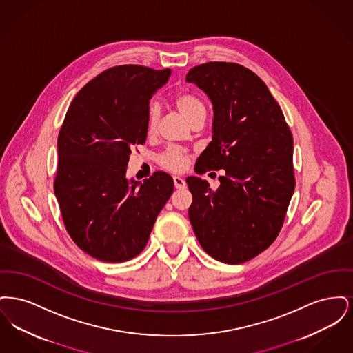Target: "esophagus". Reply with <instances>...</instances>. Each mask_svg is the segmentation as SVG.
Returning <instances> with one entry per match:
<instances>
[{
  "label": "esophagus",
  "instance_id": "1",
  "mask_svg": "<svg viewBox=\"0 0 353 353\" xmlns=\"http://www.w3.org/2000/svg\"><path fill=\"white\" fill-rule=\"evenodd\" d=\"M173 183H174V186L177 189H184V188H186V183H185L184 179L180 177V176H174L173 177Z\"/></svg>",
  "mask_w": 353,
  "mask_h": 353
}]
</instances>
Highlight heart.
I'll list each match as a JSON object with an SVG mask.
<instances>
[{"label": "heart", "mask_w": 353, "mask_h": 353, "mask_svg": "<svg viewBox=\"0 0 353 353\" xmlns=\"http://www.w3.org/2000/svg\"><path fill=\"white\" fill-rule=\"evenodd\" d=\"M173 103L177 108V111L181 114V117L190 124L193 120H196L200 117H205V105L202 101L188 92H179L174 98ZM159 108L156 105H152L148 114V132H153L156 130L157 121H159ZM188 154L186 152L180 150V148H169L168 151L164 152L159 157V163L164 168L173 170V172H180L184 170L188 165Z\"/></svg>", "instance_id": "1"}]
</instances>
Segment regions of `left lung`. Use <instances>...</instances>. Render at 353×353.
Returning a JSON list of instances; mask_svg holds the SVG:
<instances>
[{
  "label": "left lung",
  "mask_w": 353,
  "mask_h": 353,
  "mask_svg": "<svg viewBox=\"0 0 353 353\" xmlns=\"http://www.w3.org/2000/svg\"><path fill=\"white\" fill-rule=\"evenodd\" d=\"M186 82L213 104L212 141L194 170L225 169L217 190L186 177L193 196L189 219L205 252L239 265L266 250L281 232L295 188L292 134L268 85L249 68L209 62L189 70Z\"/></svg>",
  "instance_id": "obj_1"
}]
</instances>
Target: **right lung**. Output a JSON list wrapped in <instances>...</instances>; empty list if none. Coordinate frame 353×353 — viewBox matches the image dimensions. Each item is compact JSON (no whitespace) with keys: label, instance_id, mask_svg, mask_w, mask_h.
Wrapping results in <instances>:
<instances>
[{"label":"right lung","instance_id":"obj_1","mask_svg":"<svg viewBox=\"0 0 353 353\" xmlns=\"http://www.w3.org/2000/svg\"><path fill=\"white\" fill-rule=\"evenodd\" d=\"M170 74L137 65L103 71L71 101L59 131L55 197L72 241L103 262L143 252L173 193L165 172L143 183L125 177L132 147L147 139L152 95Z\"/></svg>","mask_w":353,"mask_h":353}]
</instances>
